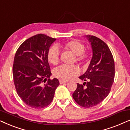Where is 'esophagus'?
<instances>
[{
	"label": "esophagus",
	"mask_w": 130,
	"mask_h": 130,
	"mask_svg": "<svg viewBox=\"0 0 130 130\" xmlns=\"http://www.w3.org/2000/svg\"><path fill=\"white\" fill-rule=\"evenodd\" d=\"M67 82V81H66V80H62V79H59L60 84H63V83H65Z\"/></svg>",
	"instance_id": "34e87169"
}]
</instances>
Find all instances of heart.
<instances>
[{
  "label": "heart",
  "mask_w": 130,
  "mask_h": 130,
  "mask_svg": "<svg viewBox=\"0 0 130 130\" xmlns=\"http://www.w3.org/2000/svg\"><path fill=\"white\" fill-rule=\"evenodd\" d=\"M63 47L68 52L75 55V60L81 65H86L90 59L91 53L85 51V46L77 40H71L63 43ZM60 52L56 46L49 48L47 52V58L49 63L56 65L59 62ZM55 77L63 80H68L79 74V69L77 65H60L55 68L53 71Z\"/></svg>",
  "instance_id": "obj_1"
}]
</instances>
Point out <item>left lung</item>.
Masks as SVG:
<instances>
[{"mask_svg":"<svg viewBox=\"0 0 130 130\" xmlns=\"http://www.w3.org/2000/svg\"><path fill=\"white\" fill-rule=\"evenodd\" d=\"M87 37L93 49V57L87 70L79 77L86 82L78 83L72 94L77 104L84 108H91L102 102L110 93L115 77V63L108 45L96 36Z\"/></svg>","mask_w":130,"mask_h":130,"instance_id":"obj_1","label":"left lung"}]
</instances>
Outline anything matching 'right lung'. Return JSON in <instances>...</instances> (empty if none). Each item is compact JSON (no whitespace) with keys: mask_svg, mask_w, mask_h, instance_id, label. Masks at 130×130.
Returning <instances> with one entry per match:
<instances>
[{"mask_svg":"<svg viewBox=\"0 0 130 130\" xmlns=\"http://www.w3.org/2000/svg\"><path fill=\"white\" fill-rule=\"evenodd\" d=\"M55 40L45 34H37L24 41L15 53L13 83L19 97L31 108L47 106L59 85L58 79L50 78L52 73L47 58L50 46Z\"/></svg>","mask_w":130,"mask_h":130,"instance_id":"1","label":"right lung"}]
</instances>
